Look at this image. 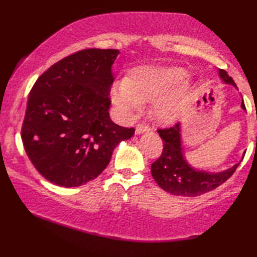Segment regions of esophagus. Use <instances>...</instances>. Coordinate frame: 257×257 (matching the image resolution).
<instances>
[{
  "label": "esophagus",
  "mask_w": 257,
  "mask_h": 257,
  "mask_svg": "<svg viewBox=\"0 0 257 257\" xmlns=\"http://www.w3.org/2000/svg\"><path fill=\"white\" fill-rule=\"evenodd\" d=\"M150 127L148 125H143V124H138L136 127V134H142L145 132H149Z\"/></svg>",
  "instance_id": "34e87169"
}]
</instances>
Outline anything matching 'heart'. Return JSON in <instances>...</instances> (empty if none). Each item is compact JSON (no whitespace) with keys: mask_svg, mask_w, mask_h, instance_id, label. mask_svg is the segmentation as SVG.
<instances>
[{"mask_svg":"<svg viewBox=\"0 0 257 257\" xmlns=\"http://www.w3.org/2000/svg\"><path fill=\"white\" fill-rule=\"evenodd\" d=\"M186 76L178 66L138 67L125 81L111 85V101L128 115L140 111L141 103L155 101L156 118L174 124L182 118L194 89Z\"/></svg>","mask_w":257,"mask_h":257,"instance_id":"obj_1","label":"heart"}]
</instances>
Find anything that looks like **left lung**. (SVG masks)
<instances>
[{
	"label": "left lung",
	"mask_w": 257,
	"mask_h": 257,
	"mask_svg": "<svg viewBox=\"0 0 257 257\" xmlns=\"http://www.w3.org/2000/svg\"><path fill=\"white\" fill-rule=\"evenodd\" d=\"M219 75L224 83L231 84L238 90L236 83L226 71L219 69ZM240 107L246 110L244 100H241ZM158 133L163 139L164 150L160 158L151 165V174L163 190L174 195L193 197L214 190L235 173L241 161L218 173L197 169L187 163L184 155L181 124L178 123L170 128L158 130Z\"/></svg>",
	"instance_id": "obj_1"
}]
</instances>
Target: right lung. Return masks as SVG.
I'll use <instances>...</instances> for the list:
<instances>
[{"instance_id":"1","label":"right lung","mask_w":257,"mask_h":257,"mask_svg":"<svg viewBox=\"0 0 257 257\" xmlns=\"http://www.w3.org/2000/svg\"><path fill=\"white\" fill-rule=\"evenodd\" d=\"M118 49H82L52 65L31 88L21 138L40 175L63 187L81 186L109 164L134 128L109 117Z\"/></svg>"}]
</instances>
